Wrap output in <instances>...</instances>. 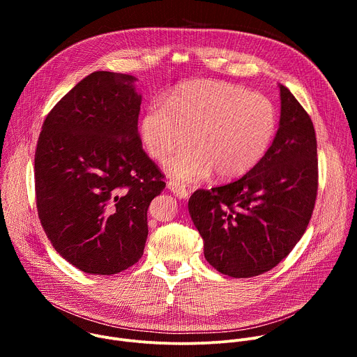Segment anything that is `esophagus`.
Returning <instances> with one entry per match:
<instances>
[{"instance_id":"obj_1","label":"esophagus","mask_w":357,"mask_h":357,"mask_svg":"<svg viewBox=\"0 0 357 357\" xmlns=\"http://www.w3.org/2000/svg\"><path fill=\"white\" fill-rule=\"evenodd\" d=\"M168 189L176 196V197H179V199H188V196H189V192L185 189V186H182V185H179V183H176V182H168Z\"/></svg>"}]
</instances>
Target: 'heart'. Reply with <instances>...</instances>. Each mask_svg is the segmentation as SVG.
<instances>
[{"label":"heart","mask_w":357,"mask_h":357,"mask_svg":"<svg viewBox=\"0 0 357 357\" xmlns=\"http://www.w3.org/2000/svg\"><path fill=\"white\" fill-rule=\"evenodd\" d=\"M278 128L271 101L243 86L220 80H192L176 86L165 105L151 101L139 121L141 142L151 158L164 161L165 172L192 183L216 172L236 179L257 167Z\"/></svg>","instance_id":"heart-1"}]
</instances>
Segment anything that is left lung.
<instances>
[{
  "label": "left lung",
  "mask_w": 357,
  "mask_h": 357,
  "mask_svg": "<svg viewBox=\"0 0 357 357\" xmlns=\"http://www.w3.org/2000/svg\"><path fill=\"white\" fill-rule=\"evenodd\" d=\"M278 87L280 124L261 162L231 183L196 190L188 203L205 259L234 278L260 275L282 261L307 230L315 206L314 124L294 94Z\"/></svg>",
  "instance_id": "left-lung-1"
}]
</instances>
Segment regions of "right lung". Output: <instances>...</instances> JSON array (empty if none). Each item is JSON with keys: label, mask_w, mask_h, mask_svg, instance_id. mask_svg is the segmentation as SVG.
Instances as JSON below:
<instances>
[{"label": "right lung", "mask_w": 357, "mask_h": 357, "mask_svg": "<svg viewBox=\"0 0 357 357\" xmlns=\"http://www.w3.org/2000/svg\"><path fill=\"white\" fill-rule=\"evenodd\" d=\"M137 77L94 72L52 109L35 152L36 206L61 256L93 275H112L142 256L151 200L162 174L138 137Z\"/></svg>", "instance_id": "right-lung-1"}]
</instances>
